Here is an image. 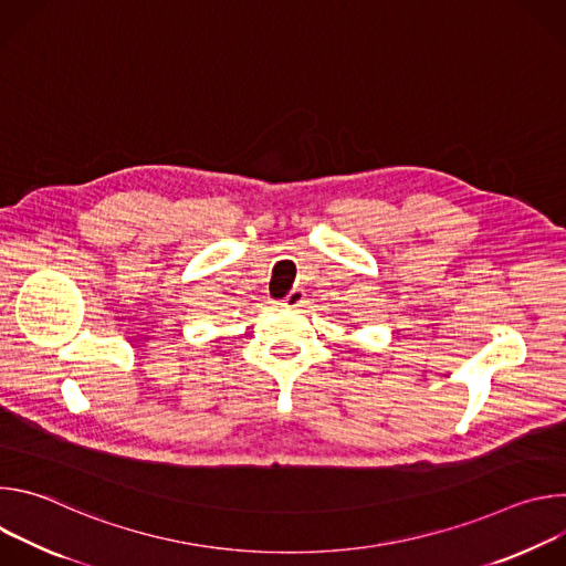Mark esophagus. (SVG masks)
<instances>
[{
  "label": "esophagus",
  "mask_w": 566,
  "mask_h": 566,
  "mask_svg": "<svg viewBox=\"0 0 566 566\" xmlns=\"http://www.w3.org/2000/svg\"><path fill=\"white\" fill-rule=\"evenodd\" d=\"M304 302H306V293L302 291V289H293L286 297H284V308H293V311H297V308H302L304 306Z\"/></svg>",
  "instance_id": "34e87169"
}]
</instances>
